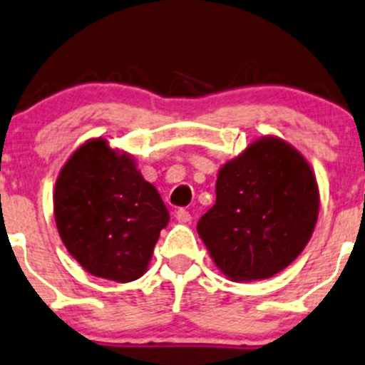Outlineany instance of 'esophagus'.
Here are the masks:
<instances>
[{
  "instance_id": "1",
  "label": "esophagus",
  "mask_w": 365,
  "mask_h": 365,
  "mask_svg": "<svg viewBox=\"0 0 365 365\" xmlns=\"http://www.w3.org/2000/svg\"><path fill=\"white\" fill-rule=\"evenodd\" d=\"M175 217H178V221H181V223H190L191 221L190 210H186V209L175 210Z\"/></svg>"
}]
</instances>
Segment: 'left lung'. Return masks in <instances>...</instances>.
I'll list each match as a JSON object with an SVG mask.
<instances>
[{"label": "left lung", "mask_w": 365, "mask_h": 365, "mask_svg": "<svg viewBox=\"0 0 365 365\" xmlns=\"http://www.w3.org/2000/svg\"><path fill=\"white\" fill-rule=\"evenodd\" d=\"M318 207V184L307 161L284 140L269 137L221 168L216 204L197 230L230 279H265L306 247Z\"/></svg>", "instance_id": "8db88e82"}]
</instances>
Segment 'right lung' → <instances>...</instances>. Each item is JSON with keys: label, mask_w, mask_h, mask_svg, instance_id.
<instances>
[{"label": "right lung", "mask_w": 365, "mask_h": 365, "mask_svg": "<svg viewBox=\"0 0 365 365\" xmlns=\"http://www.w3.org/2000/svg\"><path fill=\"white\" fill-rule=\"evenodd\" d=\"M59 235L93 276L128 283L148 269L170 214L133 161L107 142H86L71 155L54 191Z\"/></svg>", "instance_id": "add662e5"}]
</instances>
